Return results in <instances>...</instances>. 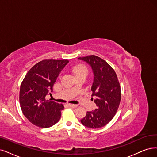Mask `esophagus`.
Wrapping results in <instances>:
<instances>
[{"instance_id":"1","label":"esophagus","mask_w":157,"mask_h":157,"mask_svg":"<svg viewBox=\"0 0 157 157\" xmlns=\"http://www.w3.org/2000/svg\"><path fill=\"white\" fill-rule=\"evenodd\" d=\"M67 105H68V106H69L70 107H71V108H75V107H78V105H75V104L68 103Z\"/></svg>"}]
</instances>
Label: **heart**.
Returning <instances> with one entry per match:
<instances>
[{
  "label": "heart",
  "mask_w": 157,
  "mask_h": 157,
  "mask_svg": "<svg viewBox=\"0 0 157 157\" xmlns=\"http://www.w3.org/2000/svg\"><path fill=\"white\" fill-rule=\"evenodd\" d=\"M74 72L75 75L79 74H86L88 73V69L85 65H79L75 67L74 69Z\"/></svg>",
  "instance_id": "b5f03b06"
}]
</instances>
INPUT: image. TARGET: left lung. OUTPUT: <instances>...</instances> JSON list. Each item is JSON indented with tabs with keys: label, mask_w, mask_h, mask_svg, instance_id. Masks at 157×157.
<instances>
[{
	"label": "left lung",
	"mask_w": 157,
	"mask_h": 157,
	"mask_svg": "<svg viewBox=\"0 0 157 157\" xmlns=\"http://www.w3.org/2000/svg\"><path fill=\"white\" fill-rule=\"evenodd\" d=\"M78 59L87 63L93 71L92 96L96 98L94 101L98 107L94 111L86 112L81 122L89 128H100L106 125L118 111L121 100L120 83L114 69L101 58L91 55Z\"/></svg>",
	"instance_id": "obj_1"
}]
</instances>
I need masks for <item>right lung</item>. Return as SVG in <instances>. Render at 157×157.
<instances>
[{"label":"right lung","instance_id":"right-lung-1","mask_svg":"<svg viewBox=\"0 0 157 157\" xmlns=\"http://www.w3.org/2000/svg\"><path fill=\"white\" fill-rule=\"evenodd\" d=\"M67 59H44L28 72L21 85L19 101L23 114L32 124L48 128L59 121L63 104L46 100Z\"/></svg>","mask_w":157,"mask_h":157}]
</instances>
